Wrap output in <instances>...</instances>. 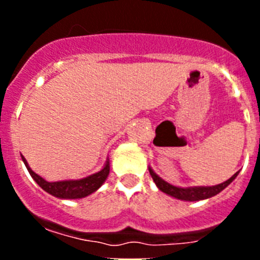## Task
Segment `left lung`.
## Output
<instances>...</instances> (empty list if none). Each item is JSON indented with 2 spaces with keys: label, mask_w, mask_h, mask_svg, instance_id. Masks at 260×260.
Segmentation results:
<instances>
[{
  "label": "left lung",
  "mask_w": 260,
  "mask_h": 260,
  "mask_svg": "<svg viewBox=\"0 0 260 260\" xmlns=\"http://www.w3.org/2000/svg\"><path fill=\"white\" fill-rule=\"evenodd\" d=\"M148 171H150L151 177L153 178V182L156 183L157 186V189L160 191L165 192L169 197H173L176 199H180V201H185V202H197V201H203V199H208L211 197H215L219 192H221L222 190L226 187L228 185H231L232 182L234 181V178L238 176L237 173H234L233 176L226 180L225 182L219 183V185L215 186H192V187H180V186H174L172 183L167 182L161 178V177H158L157 174L153 172V169L151 167H148Z\"/></svg>",
  "instance_id": "8db88e82"
}]
</instances>
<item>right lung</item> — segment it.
<instances>
[{
	"instance_id": "1",
	"label": "right lung",
	"mask_w": 260,
	"mask_h": 260,
	"mask_svg": "<svg viewBox=\"0 0 260 260\" xmlns=\"http://www.w3.org/2000/svg\"><path fill=\"white\" fill-rule=\"evenodd\" d=\"M22 160L26 165L27 171L29 172L31 177L35 180V182L40 186L41 189L44 191L49 192L50 195L56 197L59 199H80L86 198L96 190L102 187L103 183L109 176L110 165H109V158H107L104 167L102 171H99L98 173H93L91 176H87L80 180H65V181H56V182H49V181L44 180L43 177L36 174L35 172L32 171L29 168L28 162L22 156Z\"/></svg>"
}]
</instances>
